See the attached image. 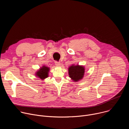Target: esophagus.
Wrapping results in <instances>:
<instances>
[{"instance_id":"1","label":"esophagus","mask_w":129,"mask_h":129,"mask_svg":"<svg viewBox=\"0 0 129 129\" xmlns=\"http://www.w3.org/2000/svg\"><path fill=\"white\" fill-rule=\"evenodd\" d=\"M55 65L57 67H60L61 66V63L60 62H58L57 61L55 62Z\"/></svg>"}]
</instances>
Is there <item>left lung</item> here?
Returning a JSON list of instances; mask_svg holds the SVG:
<instances>
[{"mask_svg": "<svg viewBox=\"0 0 129 129\" xmlns=\"http://www.w3.org/2000/svg\"><path fill=\"white\" fill-rule=\"evenodd\" d=\"M85 67L79 64H72L68 68L69 77L74 82H79L83 79L85 74Z\"/></svg>", "mask_w": 129, "mask_h": 129, "instance_id": "1", "label": "left lung"}]
</instances>
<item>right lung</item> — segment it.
<instances>
[{"mask_svg":"<svg viewBox=\"0 0 129 129\" xmlns=\"http://www.w3.org/2000/svg\"><path fill=\"white\" fill-rule=\"evenodd\" d=\"M49 70V67H47L45 65H43L35 72V76L37 78L40 79L41 80H44L48 77Z\"/></svg>","mask_w":129,"mask_h":129,"instance_id":"1","label":"right lung"}]
</instances>
